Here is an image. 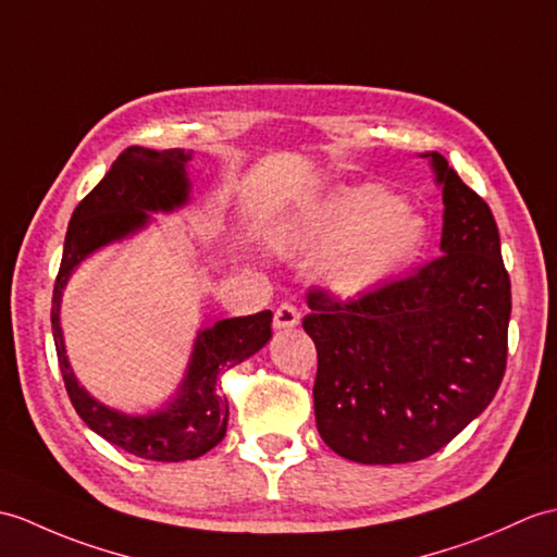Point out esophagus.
Instances as JSON below:
<instances>
[{"label":"esophagus","instance_id":"esophagus-1","mask_svg":"<svg viewBox=\"0 0 557 557\" xmlns=\"http://www.w3.org/2000/svg\"><path fill=\"white\" fill-rule=\"evenodd\" d=\"M299 322H301V313L292 304H282L275 310V318H273L275 330H294Z\"/></svg>","mask_w":557,"mask_h":557}]
</instances>
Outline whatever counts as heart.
<instances>
[{
	"label": "heart",
	"instance_id": "b5f03b06",
	"mask_svg": "<svg viewBox=\"0 0 557 557\" xmlns=\"http://www.w3.org/2000/svg\"><path fill=\"white\" fill-rule=\"evenodd\" d=\"M287 256H315L322 287L342 299L380 292L420 261L426 223L380 185L337 187L301 203L273 227Z\"/></svg>",
	"mask_w": 557,
	"mask_h": 557
}]
</instances>
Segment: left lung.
I'll list each match as a JSON object with an SVG mask.
<instances>
[{
	"instance_id": "obj_1",
	"label": "left lung",
	"mask_w": 557,
	"mask_h": 557,
	"mask_svg": "<svg viewBox=\"0 0 557 557\" xmlns=\"http://www.w3.org/2000/svg\"><path fill=\"white\" fill-rule=\"evenodd\" d=\"M420 159L442 189L444 256L348 304L308 294L318 432L363 465L436 454L482 416L506 372L510 277L494 213L442 153Z\"/></svg>"
}]
</instances>
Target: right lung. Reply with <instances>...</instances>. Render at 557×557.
Returning a JSON list of instances; mask_svg holds the SVG:
<instances>
[{"label":"right lung","mask_w":557,"mask_h":557,"mask_svg":"<svg viewBox=\"0 0 557 557\" xmlns=\"http://www.w3.org/2000/svg\"><path fill=\"white\" fill-rule=\"evenodd\" d=\"M194 151L131 147L113 161L101 183L77 203L71 215L63 258L51 299L59 368L77 416L89 430L127 454L157 462H180L203 456L227 432V398L215 389L218 374L251 358L273 337V313L225 318L197 332L183 382L159 410L131 416L101 404L77 382L61 330L63 289L85 258L115 242H125L153 223L151 213H173L189 203L187 163Z\"/></svg>","instance_id":"right-lung-1"}]
</instances>
